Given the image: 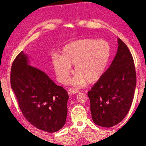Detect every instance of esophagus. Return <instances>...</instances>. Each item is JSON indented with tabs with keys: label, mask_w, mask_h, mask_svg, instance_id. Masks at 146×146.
<instances>
[{
	"label": "esophagus",
	"mask_w": 146,
	"mask_h": 146,
	"mask_svg": "<svg viewBox=\"0 0 146 146\" xmlns=\"http://www.w3.org/2000/svg\"><path fill=\"white\" fill-rule=\"evenodd\" d=\"M78 92H79L78 90H76V89H73V90H71V94H76Z\"/></svg>",
	"instance_id": "34e87169"
}]
</instances>
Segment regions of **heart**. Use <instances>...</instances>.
Masks as SVG:
<instances>
[{
	"label": "heart",
	"instance_id": "1",
	"mask_svg": "<svg viewBox=\"0 0 146 146\" xmlns=\"http://www.w3.org/2000/svg\"><path fill=\"white\" fill-rule=\"evenodd\" d=\"M111 49L105 40L83 39L65 45L61 56L54 54L52 66L58 81L66 83L70 78L71 65L75 64V86L94 83L104 75L109 63Z\"/></svg>",
	"mask_w": 146,
	"mask_h": 146
}]
</instances>
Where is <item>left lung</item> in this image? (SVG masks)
I'll return each instance as SVG.
<instances>
[{"label":"left lung","mask_w":146,"mask_h":146,"mask_svg":"<svg viewBox=\"0 0 146 146\" xmlns=\"http://www.w3.org/2000/svg\"><path fill=\"white\" fill-rule=\"evenodd\" d=\"M118 49L112 63L93 86L88 95L94 122L111 127L128 113L134 98L136 73L131 51L118 38Z\"/></svg>","instance_id":"1"}]
</instances>
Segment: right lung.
Segmentation results:
<instances>
[{
  "mask_svg": "<svg viewBox=\"0 0 146 146\" xmlns=\"http://www.w3.org/2000/svg\"><path fill=\"white\" fill-rule=\"evenodd\" d=\"M11 85L24 117L37 129L52 133L64 126L68 92L38 68L29 65L23 51L13 61Z\"/></svg>",
  "mask_w": 146,
  "mask_h": 146,
  "instance_id": "right-lung-1",
  "label": "right lung"
}]
</instances>
